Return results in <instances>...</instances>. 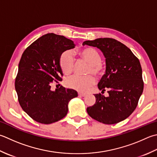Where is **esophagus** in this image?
Segmentation results:
<instances>
[{
  "instance_id": "1",
  "label": "esophagus",
  "mask_w": 157,
  "mask_h": 157,
  "mask_svg": "<svg viewBox=\"0 0 157 157\" xmlns=\"http://www.w3.org/2000/svg\"><path fill=\"white\" fill-rule=\"evenodd\" d=\"M78 95H79V96H80V97H85L86 95V94L85 93H78Z\"/></svg>"
}]
</instances>
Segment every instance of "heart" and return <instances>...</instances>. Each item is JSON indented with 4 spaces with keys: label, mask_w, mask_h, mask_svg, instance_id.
Segmentation results:
<instances>
[{
    "label": "heart",
    "mask_w": 157,
    "mask_h": 157,
    "mask_svg": "<svg viewBox=\"0 0 157 157\" xmlns=\"http://www.w3.org/2000/svg\"><path fill=\"white\" fill-rule=\"evenodd\" d=\"M78 54L82 58L90 63L88 73H93L95 75H100L104 69L103 64L101 63V56L99 52L93 48H86L79 51ZM60 66L63 72L67 75L71 74L73 71L75 58L73 54L69 50L64 52L60 58ZM95 83V78L93 75L81 76L75 75L67 78L65 84L68 88L74 90L86 92Z\"/></svg>",
    "instance_id": "obj_1"
}]
</instances>
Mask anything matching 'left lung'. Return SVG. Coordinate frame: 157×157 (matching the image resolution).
I'll list each match as a JSON object with an SVG mask.
<instances>
[{
	"mask_svg": "<svg viewBox=\"0 0 157 157\" xmlns=\"http://www.w3.org/2000/svg\"><path fill=\"white\" fill-rule=\"evenodd\" d=\"M83 45L97 47L105 58V73L98 88L107 90L109 96L95 94L96 103L87 107L91 118L106 124H116L128 118L136 109L143 93L142 69L138 58L129 48L117 40L99 38Z\"/></svg>",
	"mask_w": 157,
	"mask_h": 157,
	"instance_id": "obj_1",
	"label": "left lung"
}]
</instances>
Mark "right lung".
Segmentation results:
<instances>
[{
	"mask_svg": "<svg viewBox=\"0 0 157 157\" xmlns=\"http://www.w3.org/2000/svg\"><path fill=\"white\" fill-rule=\"evenodd\" d=\"M74 47L71 40L48 33L34 41L21 55L15 88L21 107L34 121L45 124L60 121L68 112L69 101L78 97L72 89L51 88L54 81L62 80L61 54Z\"/></svg>",
	"mask_w": 157,
	"mask_h": 157,
	"instance_id": "right-lung-1",
	"label": "right lung"
}]
</instances>
